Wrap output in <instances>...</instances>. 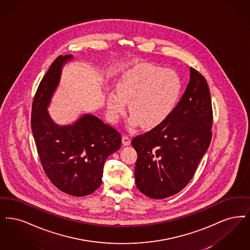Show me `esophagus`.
Instances as JSON below:
<instances>
[{
	"instance_id": "1",
	"label": "esophagus",
	"mask_w": 250,
	"mask_h": 250,
	"mask_svg": "<svg viewBox=\"0 0 250 250\" xmlns=\"http://www.w3.org/2000/svg\"><path fill=\"white\" fill-rule=\"evenodd\" d=\"M122 144L124 145V146H129L130 144V138L128 136V135H123L122 136Z\"/></svg>"
}]
</instances>
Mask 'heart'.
<instances>
[{
  "instance_id": "obj_1",
  "label": "heart",
  "mask_w": 250,
  "mask_h": 250,
  "mask_svg": "<svg viewBox=\"0 0 250 250\" xmlns=\"http://www.w3.org/2000/svg\"><path fill=\"white\" fill-rule=\"evenodd\" d=\"M181 87L180 77L170 69L146 65L127 71L120 76L117 91L106 95L109 115L112 120H118L129 103L130 127L141 123L143 128L152 129L171 115Z\"/></svg>"
}]
</instances>
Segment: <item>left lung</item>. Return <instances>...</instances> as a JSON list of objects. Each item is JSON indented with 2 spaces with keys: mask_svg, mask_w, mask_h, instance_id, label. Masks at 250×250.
<instances>
[{
  "mask_svg": "<svg viewBox=\"0 0 250 250\" xmlns=\"http://www.w3.org/2000/svg\"><path fill=\"white\" fill-rule=\"evenodd\" d=\"M184 94L161 125L135 136V184L153 199L174 195L189 183L212 139L213 109L205 76L190 67Z\"/></svg>",
  "mask_w": 250,
  "mask_h": 250,
  "instance_id": "8db88e82",
  "label": "left lung"
}]
</instances>
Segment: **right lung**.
<instances>
[{"mask_svg":"<svg viewBox=\"0 0 250 250\" xmlns=\"http://www.w3.org/2000/svg\"><path fill=\"white\" fill-rule=\"evenodd\" d=\"M72 55L59 56L33 97L32 130L43 171L61 191L76 197L93 193L102 184L104 164L121 146V134L97 117L85 115L69 126H59L46 107L59 84L62 67Z\"/></svg>","mask_w":250,"mask_h":250,"instance_id":"right-lung-1","label":"right lung"}]
</instances>
